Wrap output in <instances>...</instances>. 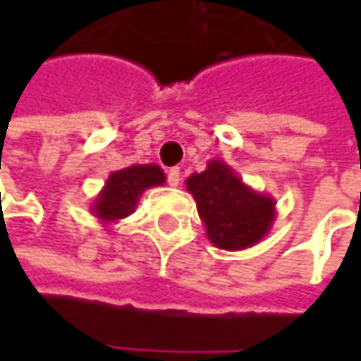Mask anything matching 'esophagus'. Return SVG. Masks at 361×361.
I'll return each mask as SVG.
<instances>
[{
	"label": "esophagus",
	"mask_w": 361,
	"mask_h": 361,
	"mask_svg": "<svg viewBox=\"0 0 361 361\" xmlns=\"http://www.w3.org/2000/svg\"><path fill=\"white\" fill-rule=\"evenodd\" d=\"M167 181H169V185H178L180 183V169L178 167L167 171Z\"/></svg>",
	"instance_id": "obj_1"
}]
</instances>
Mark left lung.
Listing matches in <instances>:
<instances>
[{"mask_svg": "<svg viewBox=\"0 0 361 361\" xmlns=\"http://www.w3.org/2000/svg\"><path fill=\"white\" fill-rule=\"evenodd\" d=\"M185 190L194 196L207 238L224 251H243L261 243L276 221V200L247 185L236 171L213 159L207 169L192 173Z\"/></svg>", "mask_w": 361, "mask_h": 361, "instance_id": "obj_1", "label": "left lung"}]
</instances>
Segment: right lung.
<instances>
[{"label":"right lung","instance_id":"add662e5","mask_svg":"<svg viewBox=\"0 0 361 361\" xmlns=\"http://www.w3.org/2000/svg\"><path fill=\"white\" fill-rule=\"evenodd\" d=\"M165 173L159 165H129L121 171H112L104 188L94 198L90 211L102 226L116 224L131 215L140 202V196L148 188H157L165 183Z\"/></svg>","mask_w":361,"mask_h":361}]
</instances>
